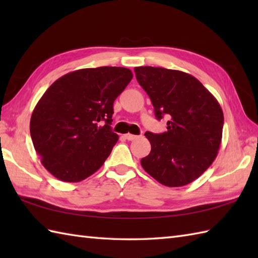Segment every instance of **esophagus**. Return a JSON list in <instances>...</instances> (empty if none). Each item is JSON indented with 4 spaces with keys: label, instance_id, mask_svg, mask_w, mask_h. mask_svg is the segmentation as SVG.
Returning <instances> with one entry per match:
<instances>
[{
    "label": "esophagus",
    "instance_id": "esophagus-1",
    "mask_svg": "<svg viewBox=\"0 0 258 258\" xmlns=\"http://www.w3.org/2000/svg\"><path fill=\"white\" fill-rule=\"evenodd\" d=\"M125 139L128 140V141H134V140H136V139H139V136H138V135H133V134L127 133V134H125Z\"/></svg>",
    "mask_w": 258,
    "mask_h": 258
}]
</instances>
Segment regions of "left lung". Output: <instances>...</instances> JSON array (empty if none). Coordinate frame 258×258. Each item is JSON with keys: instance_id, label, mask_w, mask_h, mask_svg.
<instances>
[{"instance_id": "1", "label": "left lung", "mask_w": 258, "mask_h": 258, "mask_svg": "<svg viewBox=\"0 0 258 258\" xmlns=\"http://www.w3.org/2000/svg\"><path fill=\"white\" fill-rule=\"evenodd\" d=\"M157 119L169 117L167 132H146L152 150L141 160L153 178L168 187L193 182L212 165L220 150L224 115L220 103L194 76L164 68H135Z\"/></svg>"}]
</instances>
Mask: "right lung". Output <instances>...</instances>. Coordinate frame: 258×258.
I'll return each instance as SVG.
<instances>
[{
	"instance_id": "1",
	"label": "right lung",
	"mask_w": 258,
	"mask_h": 258,
	"mask_svg": "<svg viewBox=\"0 0 258 258\" xmlns=\"http://www.w3.org/2000/svg\"><path fill=\"white\" fill-rule=\"evenodd\" d=\"M133 78L125 68L82 69L48 87L32 113L30 132L41 163L54 177L76 183L94 174L111 154L113 103ZM106 120L100 126L98 121Z\"/></svg>"
}]
</instances>
